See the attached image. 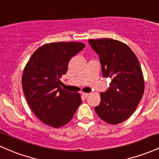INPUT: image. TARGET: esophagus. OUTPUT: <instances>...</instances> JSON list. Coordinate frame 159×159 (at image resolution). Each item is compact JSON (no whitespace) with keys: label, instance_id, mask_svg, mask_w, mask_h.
<instances>
[{"label":"esophagus","instance_id":"34e87169","mask_svg":"<svg viewBox=\"0 0 159 159\" xmlns=\"http://www.w3.org/2000/svg\"><path fill=\"white\" fill-rule=\"evenodd\" d=\"M89 95H90V93H81V96H83L84 98L88 97Z\"/></svg>","mask_w":159,"mask_h":159}]
</instances>
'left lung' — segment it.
Segmentation results:
<instances>
[{
	"instance_id": "8db88e82",
	"label": "left lung",
	"mask_w": 159,
	"mask_h": 159,
	"mask_svg": "<svg viewBox=\"0 0 159 159\" xmlns=\"http://www.w3.org/2000/svg\"><path fill=\"white\" fill-rule=\"evenodd\" d=\"M98 54L103 77L112 78L110 87L100 93L101 102L95 111L102 120L118 124L135 111L144 92L141 67L132 49L112 39H89Z\"/></svg>"
}]
</instances>
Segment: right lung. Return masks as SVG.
<instances>
[{
  "mask_svg": "<svg viewBox=\"0 0 159 159\" xmlns=\"http://www.w3.org/2000/svg\"><path fill=\"white\" fill-rule=\"evenodd\" d=\"M81 43H53L33 54L24 69L22 89L27 103L42 122L58 128L69 123L81 104L78 93L61 88L69 62L84 48Z\"/></svg>",
  "mask_w": 159,
  "mask_h": 159,
  "instance_id": "add662e5",
  "label": "right lung"
}]
</instances>
